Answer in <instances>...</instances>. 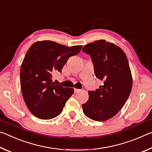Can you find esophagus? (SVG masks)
<instances>
[{
  "label": "esophagus",
  "mask_w": 152,
  "mask_h": 152,
  "mask_svg": "<svg viewBox=\"0 0 152 152\" xmlns=\"http://www.w3.org/2000/svg\"><path fill=\"white\" fill-rule=\"evenodd\" d=\"M80 91L79 89H77V88H74V93H77V92H78Z\"/></svg>",
  "instance_id": "obj_1"
}]
</instances>
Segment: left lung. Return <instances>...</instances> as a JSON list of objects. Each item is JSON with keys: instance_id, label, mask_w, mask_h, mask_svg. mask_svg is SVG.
I'll list each match as a JSON object with an SVG mask.
<instances>
[{"instance_id": "left-lung-1", "label": "left lung", "mask_w": 152, "mask_h": 152, "mask_svg": "<svg viewBox=\"0 0 152 152\" xmlns=\"http://www.w3.org/2000/svg\"><path fill=\"white\" fill-rule=\"evenodd\" d=\"M82 51L90 55L95 76L103 81L99 88L88 91L89 99L82 105L86 117L104 121L114 117L127 101L132 88L129 62L121 49L105 40L87 44Z\"/></svg>"}]
</instances>
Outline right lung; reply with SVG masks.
Instances as JSON below:
<instances>
[{
  "label": "right lung",
  "instance_id": "add662e5",
  "mask_svg": "<svg viewBox=\"0 0 152 152\" xmlns=\"http://www.w3.org/2000/svg\"><path fill=\"white\" fill-rule=\"evenodd\" d=\"M82 47L43 41L33 43L27 51L20 68V88L25 104L36 117L51 119L62 112L74 89L55 84L52 74L61 72L68 59L78 54Z\"/></svg>",
  "mask_w": 152,
  "mask_h": 152
}]
</instances>
